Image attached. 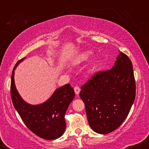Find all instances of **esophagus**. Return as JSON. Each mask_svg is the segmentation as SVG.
<instances>
[{"label":"esophagus","mask_w":149,"mask_h":149,"mask_svg":"<svg viewBox=\"0 0 149 149\" xmlns=\"http://www.w3.org/2000/svg\"><path fill=\"white\" fill-rule=\"evenodd\" d=\"M74 91H75V93H76V95H78V94L80 93V89L79 87H78V86L75 87V88H74Z\"/></svg>","instance_id":"obj_1"}]
</instances>
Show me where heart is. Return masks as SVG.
Masks as SVG:
<instances>
[{
    "mask_svg": "<svg viewBox=\"0 0 149 149\" xmlns=\"http://www.w3.org/2000/svg\"><path fill=\"white\" fill-rule=\"evenodd\" d=\"M92 52L90 51H85V52L80 53L79 55L76 59V62L77 64H83L90 60L92 57Z\"/></svg>",
    "mask_w": 149,
    "mask_h": 149,
    "instance_id": "1",
    "label": "heart"
}]
</instances>
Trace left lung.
<instances>
[{
  "mask_svg": "<svg viewBox=\"0 0 149 149\" xmlns=\"http://www.w3.org/2000/svg\"><path fill=\"white\" fill-rule=\"evenodd\" d=\"M90 126L106 134L118 128L130 111L136 95L132 64L120 52L111 69L99 71L80 88Z\"/></svg>",
  "mask_w": 149,
  "mask_h": 149,
  "instance_id": "obj_1",
  "label": "left lung"
}]
</instances>
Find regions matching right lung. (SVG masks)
Listing matches in <instances>:
<instances>
[{"instance_id": "1", "label": "right lung", "mask_w": 149, "mask_h": 149, "mask_svg": "<svg viewBox=\"0 0 149 149\" xmlns=\"http://www.w3.org/2000/svg\"><path fill=\"white\" fill-rule=\"evenodd\" d=\"M24 58L19 60L12 72L10 92L13 106L26 127L44 139H56L64 134L66 129L64 116L75 97L70 84L57 89L46 102L31 105L22 98L15 84V70Z\"/></svg>"}]
</instances>
